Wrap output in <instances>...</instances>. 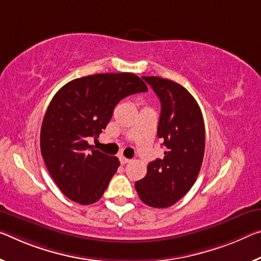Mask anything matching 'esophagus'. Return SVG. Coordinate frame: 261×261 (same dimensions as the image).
Instances as JSON below:
<instances>
[{
  "label": "esophagus",
  "instance_id": "34e87169",
  "mask_svg": "<svg viewBox=\"0 0 261 261\" xmlns=\"http://www.w3.org/2000/svg\"><path fill=\"white\" fill-rule=\"evenodd\" d=\"M119 161H121L122 165H125V164H127V163H130L131 159H127V158H125V156H124V155H119Z\"/></svg>",
  "mask_w": 261,
  "mask_h": 261
}]
</instances>
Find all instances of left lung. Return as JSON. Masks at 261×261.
Here are the masks:
<instances>
[{
    "mask_svg": "<svg viewBox=\"0 0 261 261\" xmlns=\"http://www.w3.org/2000/svg\"><path fill=\"white\" fill-rule=\"evenodd\" d=\"M143 79L161 103L158 137L166 151L163 159L147 165L145 177L135 187L145 204L167 208L189 192L200 173L205 145L203 116L185 87L159 76Z\"/></svg>",
    "mask_w": 261,
    "mask_h": 261,
    "instance_id": "8db88e82",
    "label": "left lung"
}]
</instances>
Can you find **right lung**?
<instances>
[{
  "mask_svg": "<svg viewBox=\"0 0 261 261\" xmlns=\"http://www.w3.org/2000/svg\"><path fill=\"white\" fill-rule=\"evenodd\" d=\"M143 92L147 86L135 74L105 73L69 81L53 96L41 124L40 151L69 200L80 204L100 200L119 160L95 150L88 138L106 129L119 101Z\"/></svg>",
  "mask_w": 261,
  "mask_h": 261,
  "instance_id": "add662e5",
  "label": "right lung"
}]
</instances>
